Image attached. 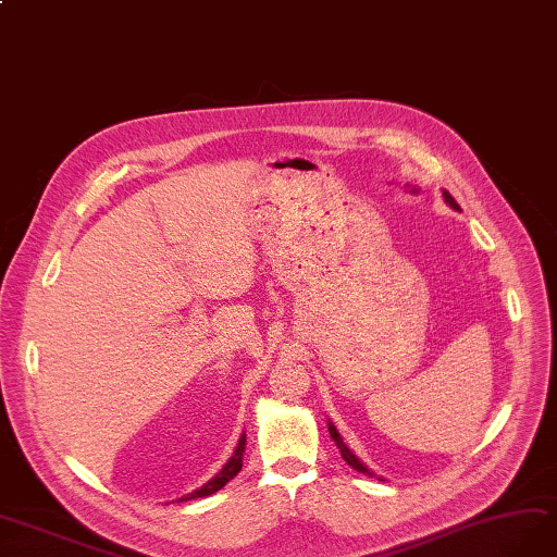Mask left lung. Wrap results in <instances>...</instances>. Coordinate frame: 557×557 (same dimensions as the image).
I'll use <instances>...</instances> for the list:
<instances>
[{
	"mask_svg": "<svg viewBox=\"0 0 557 557\" xmlns=\"http://www.w3.org/2000/svg\"><path fill=\"white\" fill-rule=\"evenodd\" d=\"M443 197H445V201L451 206V209H457V211H459V203L455 201V197H451L447 190H443ZM327 431H331V436H333V441L337 443V447H339V451H342V457H344V461H346L348 466H351V468H354V470H358V472H364V475H374V472L369 470V468H367V466H364V463L354 455V451L344 445V441H342V436H339V431L335 429V424H333V422H327Z\"/></svg>",
	"mask_w": 557,
	"mask_h": 557,
	"instance_id": "left-lung-1",
	"label": "left lung"
}]
</instances>
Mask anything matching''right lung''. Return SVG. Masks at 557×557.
Returning a JSON list of instances; mask_svg holds the SVG:
<instances>
[{
  "label": "right lung",
  "instance_id": "add662e5",
  "mask_svg": "<svg viewBox=\"0 0 557 557\" xmlns=\"http://www.w3.org/2000/svg\"><path fill=\"white\" fill-rule=\"evenodd\" d=\"M243 451H245V434L238 438V445H236V449H234L232 459L224 463V468L218 472V475H215L213 480L206 482L201 488H197V491L188 493V496H183V498H178V500H193V498H203V496H211V493L220 491V488H222L226 482L234 480V478L238 475V472H240V468H243Z\"/></svg>",
  "mask_w": 557,
  "mask_h": 557
}]
</instances>
